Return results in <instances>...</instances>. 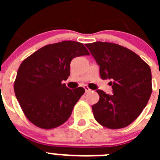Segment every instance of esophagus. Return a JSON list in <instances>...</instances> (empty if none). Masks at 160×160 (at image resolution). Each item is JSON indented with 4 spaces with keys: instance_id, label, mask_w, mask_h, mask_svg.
I'll list each match as a JSON object with an SVG mask.
<instances>
[{
    "instance_id": "1",
    "label": "esophagus",
    "mask_w": 160,
    "mask_h": 160,
    "mask_svg": "<svg viewBox=\"0 0 160 160\" xmlns=\"http://www.w3.org/2000/svg\"><path fill=\"white\" fill-rule=\"evenodd\" d=\"M84 89H85V91H86V93L90 92V90H91L88 87H87V86H84Z\"/></svg>"
}]
</instances>
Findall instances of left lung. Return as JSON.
Wrapping results in <instances>:
<instances>
[{
	"mask_svg": "<svg viewBox=\"0 0 160 160\" xmlns=\"http://www.w3.org/2000/svg\"><path fill=\"white\" fill-rule=\"evenodd\" d=\"M99 68L102 79H111L113 94L98 90L94 117L109 129L128 127L142 113L152 92V71L138 55L111 42L86 44Z\"/></svg>",
	"mask_w": 160,
	"mask_h": 160,
	"instance_id": "8db88e82",
	"label": "left lung"
}]
</instances>
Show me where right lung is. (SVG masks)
I'll return each instance as SVG.
<instances>
[{"instance_id":"obj_1","label":"right lung","mask_w":160,"mask_h":160,"mask_svg":"<svg viewBox=\"0 0 160 160\" xmlns=\"http://www.w3.org/2000/svg\"><path fill=\"white\" fill-rule=\"evenodd\" d=\"M82 55H90L82 43L63 41L43 46L20 65L14 92L25 117L32 124L53 129L70 118L85 90H70L62 82L70 76L72 59Z\"/></svg>"}]
</instances>
